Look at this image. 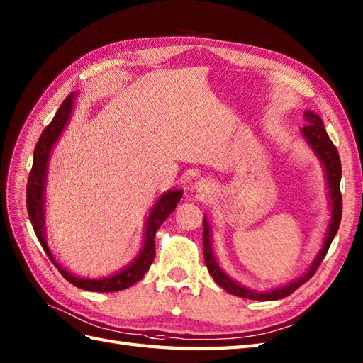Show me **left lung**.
<instances>
[{
    "mask_svg": "<svg viewBox=\"0 0 363 363\" xmlns=\"http://www.w3.org/2000/svg\"><path fill=\"white\" fill-rule=\"evenodd\" d=\"M304 121H306V125L303 126V129H301V133H303L306 140L309 142L313 151L318 154V157L321 159L323 165H325L330 204H333V215H330V223H329L325 245H323V248L318 252L317 259L313 260V264L311 265L309 272H307L304 276H301L299 279L293 281L289 285H284V287H281V289H274L272 291H265V293H257V291H252V290L242 287L240 284L234 282L229 276H226L221 272V268L218 267L217 260H215V257H213V252L211 248V228H209V225H207V220L204 217V220H203V248H204L206 267H207V269H209V273L213 277V281L217 282L221 289L229 291L230 295L246 298V299H257V301H274V299L287 298L296 289H299L301 285L309 281L311 277L315 274V272H317L323 259H325V256H326L330 243H333V240H334L338 226H340V220H342V191H340L342 164H340V156H338L335 145L330 142V138L325 129V125H323V120L318 117L317 113H313L312 111L304 112Z\"/></svg>",
    "mask_w": 363,
    "mask_h": 363,
    "instance_id": "obj_1",
    "label": "left lung"
}]
</instances>
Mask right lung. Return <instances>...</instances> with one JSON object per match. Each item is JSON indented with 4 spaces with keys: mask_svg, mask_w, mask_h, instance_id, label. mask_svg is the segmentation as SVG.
I'll return each mask as SVG.
<instances>
[{
    "mask_svg": "<svg viewBox=\"0 0 363 363\" xmlns=\"http://www.w3.org/2000/svg\"><path fill=\"white\" fill-rule=\"evenodd\" d=\"M73 99L74 95L70 94L64 103L60 104L59 111L54 115V118L48 126L43 129V133L38 138V142L34 148V160H33V168L29 172L28 177V186H26V207L29 213V220L33 223L34 233L40 242L42 248L45 252L48 254L52 264L60 272L65 279L79 287L82 290H90V291H118L125 290L130 285H134L145 276L148 272L154 254H156V245H154V237H156L157 229L160 228L162 223H164L168 215L172 213L177 203L181 201L182 191L181 190H172L162 196L157 204L152 207V211L146 221V230H145V242L142 246V251L138 254L137 259L130 264L128 268L123 269V272L104 277V279H82V277L73 276L68 273L67 269L60 267L56 260L52 259L51 251L48 250V245L45 240V221H43V190H45V179H46V165H48V157L50 151L52 150L54 143H56L57 137L62 133L68 118H70V113L73 109Z\"/></svg>",
    "mask_w": 363,
    "mask_h": 363,
    "instance_id": "obj_1",
    "label": "right lung"
}]
</instances>
